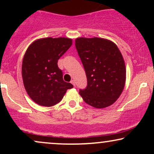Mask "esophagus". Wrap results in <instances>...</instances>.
Masks as SVG:
<instances>
[{"mask_svg": "<svg viewBox=\"0 0 154 154\" xmlns=\"http://www.w3.org/2000/svg\"><path fill=\"white\" fill-rule=\"evenodd\" d=\"M71 83L75 87V85H76V84H75V80H74V79H72V80L71 81Z\"/></svg>", "mask_w": 154, "mask_h": 154, "instance_id": "esophagus-1", "label": "esophagus"}]
</instances>
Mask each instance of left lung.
I'll return each mask as SVG.
<instances>
[{
    "mask_svg": "<svg viewBox=\"0 0 154 154\" xmlns=\"http://www.w3.org/2000/svg\"><path fill=\"white\" fill-rule=\"evenodd\" d=\"M75 46L88 81L79 95L91 106H109L125 87L126 69L121 52L113 42L99 38H77Z\"/></svg>",
    "mask_w": 154,
    "mask_h": 154,
    "instance_id": "8db88e82",
    "label": "left lung"
}]
</instances>
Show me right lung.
<instances>
[{
    "mask_svg": "<svg viewBox=\"0 0 154 154\" xmlns=\"http://www.w3.org/2000/svg\"><path fill=\"white\" fill-rule=\"evenodd\" d=\"M72 39L47 38L36 40L26 50L22 61L24 88L35 103L52 106L59 103L73 85L64 82L58 60L71 47Z\"/></svg>",
    "mask_w": 154,
    "mask_h": 154,
    "instance_id": "1",
    "label": "right lung"
}]
</instances>
